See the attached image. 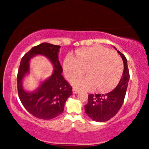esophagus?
I'll list each match as a JSON object with an SVG mask.
<instances>
[{"label":"esophagus","mask_w":149,"mask_h":149,"mask_svg":"<svg viewBox=\"0 0 149 149\" xmlns=\"http://www.w3.org/2000/svg\"><path fill=\"white\" fill-rule=\"evenodd\" d=\"M79 92V91L78 90V89H72V93H74V94H76V93H78Z\"/></svg>","instance_id":"obj_1"}]
</instances>
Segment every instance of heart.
Returning a JSON list of instances; mask_svg holds the SVG:
<instances>
[{"mask_svg": "<svg viewBox=\"0 0 149 149\" xmlns=\"http://www.w3.org/2000/svg\"><path fill=\"white\" fill-rule=\"evenodd\" d=\"M63 68L69 81L86 70L87 76H77L72 81L74 88L87 91L95 89L99 92H106L119 82L123 64L121 59L111 51L102 47H91L78 51L75 58L67 56Z\"/></svg>", "mask_w": 149, "mask_h": 149, "instance_id": "b5f03b06", "label": "heart"}]
</instances>
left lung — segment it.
<instances>
[{"mask_svg":"<svg viewBox=\"0 0 149 149\" xmlns=\"http://www.w3.org/2000/svg\"><path fill=\"white\" fill-rule=\"evenodd\" d=\"M115 49L123 61L124 69L122 78L117 86L111 92L106 94L89 95L88 103L85 106V113L91 119L97 122L109 121L118 113L123 105L130 80L127 59L123 54L115 47Z\"/></svg>","mask_w":149,"mask_h":149,"instance_id":"8db88e82","label":"left lung"}]
</instances>
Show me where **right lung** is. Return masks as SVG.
Returning a JSON list of instances; mask_svg holds the SVG:
<instances>
[{
    "label": "right lung",
    "mask_w": 149,
    "mask_h": 149,
    "mask_svg": "<svg viewBox=\"0 0 149 149\" xmlns=\"http://www.w3.org/2000/svg\"><path fill=\"white\" fill-rule=\"evenodd\" d=\"M59 45L43 42L33 47L22 58L17 74V90L20 101L24 108L36 118L52 119L62 114L64 104L72 94V87L62 75V67L58 59ZM36 55L46 56L52 63L54 70L52 75L41 82L32 92L24 89L23 82L29 74L30 60Z\"/></svg>",
    "instance_id": "right-lung-1"
}]
</instances>
